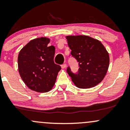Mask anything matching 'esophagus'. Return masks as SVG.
<instances>
[{
	"label": "esophagus",
	"mask_w": 130,
	"mask_h": 130,
	"mask_svg": "<svg viewBox=\"0 0 130 130\" xmlns=\"http://www.w3.org/2000/svg\"><path fill=\"white\" fill-rule=\"evenodd\" d=\"M66 68V64H62L61 65V68L62 69H65Z\"/></svg>",
	"instance_id": "obj_1"
}]
</instances>
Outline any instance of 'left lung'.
I'll return each instance as SVG.
<instances>
[{
	"label": "left lung",
	"mask_w": 130,
	"mask_h": 130,
	"mask_svg": "<svg viewBox=\"0 0 130 130\" xmlns=\"http://www.w3.org/2000/svg\"><path fill=\"white\" fill-rule=\"evenodd\" d=\"M66 39L72 56L78 62L77 73H73L70 67L67 68V72L75 85L87 89L100 83L109 64V54L103 44L97 39L85 35L68 36Z\"/></svg>",
	"instance_id": "left-lung-1"
}]
</instances>
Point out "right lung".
<instances>
[{"label": "right lung", "mask_w": 130, "mask_h": 130, "mask_svg": "<svg viewBox=\"0 0 130 130\" xmlns=\"http://www.w3.org/2000/svg\"><path fill=\"white\" fill-rule=\"evenodd\" d=\"M50 39L39 38L30 41L18 55V70L28 88L38 92H47L55 83L59 65L55 64V48L48 46Z\"/></svg>", "instance_id": "right-lung-1"}]
</instances>
